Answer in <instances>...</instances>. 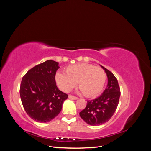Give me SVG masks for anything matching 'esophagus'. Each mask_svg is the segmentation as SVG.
Returning <instances> with one entry per match:
<instances>
[{
    "mask_svg": "<svg viewBox=\"0 0 151 151\" xmlns=\"http://www.w3.org/2000/svg\"><path fill=\"white\" fill-rule=\"evenodd\" d=\"M68 98L72 99H74V100H76V99H78V98H77L76 96H72V95L68 96Z\"/></svg>",
    "mask_w": 151,
    "mask_h": 151,
    "instance_id": "1",
    "label": "esophagus"
}]
</instances>
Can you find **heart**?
I'll return each instance as SVG.
<instances>
[{
  "label": "heart",
  "instance_id": "b5f03b06",
  "mask_svg": "<svg viewBox=\"0 0 151 151\" xmlns=\"http://www.w3.org/2000/svg\"><path fill=\"white\" fill-rule=\"evenodd\" d=\"M66 73L57 72L55 81L61 90L71 91L77 82L82 92L87 97L96 96L101 92L106 83V76L103 69L89 63H76L66 68Z\"/></svg>",
  "mask_w": 151,
  "mask_h": 151
}]
</instances>
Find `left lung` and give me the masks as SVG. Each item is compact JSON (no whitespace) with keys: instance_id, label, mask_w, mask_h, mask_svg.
I'll return each instance as SVG.
<instances>
[{"instance_id":"obj_1","label":"left lung","mask_w":151,"mask_h":151,"mask_svg":"<svg viewBox=\"0 0 151 151\" xmlns=\"http://www.w3.org/2000/svg\"><path fill=\"white\" fill-rule=\"evenodd\" d=\"M101 67L108 77L106 88L98 98L87 101L86 107L79 113L82 119L93 126L102 125L109 120L116 111L120 96V89L115 76L107 68Z\"/></svg>"}]
</instances>
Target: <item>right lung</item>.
I'll return each mask as SVG.
<instances>
[{
	"mask_svg": "<svg viewBox=\"0 0 151 151\" xmlns=\"http://www.w3.org/2000/svg\"><path fill=\"white\" fill-rule=\"evenodd\" d=\"M58 62L52 60L35 66L23 76L20 86L21 102L32 119L46 123L55 118L62 110L68 95L56 85Z\"/></svg>",
	"mask_w": 151,
	"mask_h": 151,
	"instance_id": "obj_1",
	"label": "right lung"
}]
</instances>
